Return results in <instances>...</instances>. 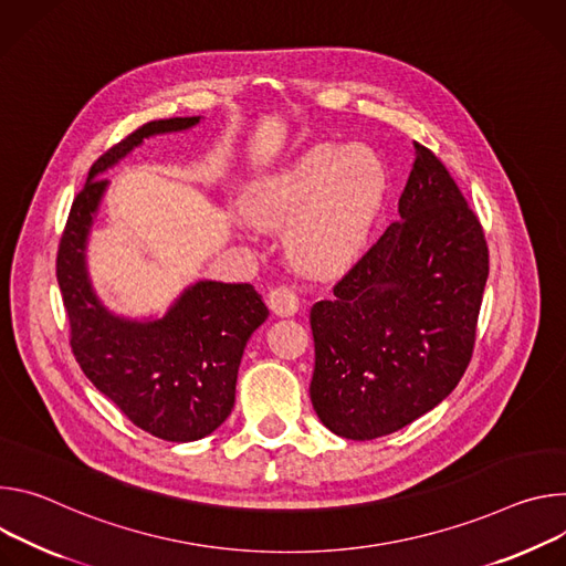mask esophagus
<instances>
[{
    "instance_id": "obj_1",
    "label": "esophagus",
    "mask_w": 566,
    "mask_h": 566,
    "mask_svg": "<svg viewBox=\"0 0 566 566\" xmlns=\"http://www.w3.org/2000/svg\"><path fill=\"white\" fill-rule=\"evenodd\" d=\"M270 307H272V312L274 315H279V317H292V315H296V310H298V296H296V292L292 290V287H287V285H279V287H274L272 292H270Z\"/></svg>"
}]
</instances>
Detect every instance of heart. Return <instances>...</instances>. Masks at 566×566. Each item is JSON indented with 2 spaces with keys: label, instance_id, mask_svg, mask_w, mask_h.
<instances>
[{
  "label": "heart",
  "instance_id": "b5f03b06",
  "mask_svg": "<svg viewBox=\"0 0 566 566\" xmlns=\"http://www.w3.org/2000/svg\"><path fill=\"white\" fill-rule=\"evenodd\" d=\"M385 191V168L368 146L319 144L259 179L244 213L261 227H287L294 261L317 274L342 270L366 240Z\"/></svg>",
  "mask_w": 566,
  "mask_h": 566
}]
</instances>
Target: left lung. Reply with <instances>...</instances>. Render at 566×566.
I'll list each match as a JSON object with an SVG mask.
<instances>
[{
	"label": "left lung",
	"instance_id": "obj_1",
	"mask_svg": "<svg viewBox=\"0 0 566 566\" xmlns=\"http://www.w3.org/2000/svg\"><path fill=\"white\" fill-rule=\"evenodd\" d=\"M398 222L310 310L319 420L350 441L394 433L443 402L470 364L488 244L457 181L429 148Z\"/></svg>",
	"mask_w": 566,
	"mask_h": 566
}]
</instances>
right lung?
I'll return each instance as SVG.
<instances>
[{"instance_id":"right-lung-1","label":"right lung","mask_w":566,"mask_h":566,"mask_svg":"<svg viewBox=\"0 0 566 566\" xmlns=\"http://www.w3.org/2000/svg\"><path fill=\"white\" fill-rule=\"evenodd\" d=\"M198 123L200 116L150 120L101 155L72 205L55 261L83 373L128 420L170 443L198 441L227 420L244 346L270 310L254 285L200 281L161 319H125L112 315L92 290L85 249L107 188L98 175L144 139Z\"/></svg>"}]
</instances>
